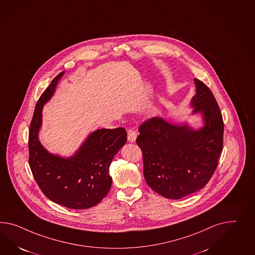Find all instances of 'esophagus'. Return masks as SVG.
Segmentation results:
<instances>
[{
  "instance_id": "1",
  "label": "esophagus",
  "mask_w": 255,
  "mask_h": 255,
  "mask_svg": "<svg viewBox=\"0 0 255 255\" xmlns=\"http://www.w3.org/2000/svg\"><path fill=\"white\" fill-rule=\"evenodd\" d=\"M137 138V133L133 128H128V139L130 142H134Z\"/></svg>"
}]
</instances>
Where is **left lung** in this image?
<instances>
[{
    "instance_id": "1",
    "label": "left lung",
    "mask_w": 255,
    "mask_h": 255,
    "mask_svg": "<svg viewBox=\"0 0 255 255\" xmlns=\"http://www.w3.org/2000/svg\"><path fill=\"white\" fill-rule=\"evenodd\" d=\"M194 82L196 94L190 105L193 114L203 116L202 128L170 124L162 118H150L138 128L136 142L142 151L145 180L167 199L178 200L203 189L222 152V114L209 88L199 79Z\"/></svg>"
}]
</instances>
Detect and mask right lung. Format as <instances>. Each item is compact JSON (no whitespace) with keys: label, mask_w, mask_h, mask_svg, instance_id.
<instances>
[{"label":"right lung","mask_w":255,"mask_h":255,"mask_svg":"<svg viewBox=\"0 0 255 255\" xmlns=\"http://www.w3.org/2000/svg\"><path fill=\"white\" fill-rule=\"evenodd\" d=\"M64 73L52 79L36 105L28 134V161L36 182L48 199L67 208L88 209L98 204L110 190L109 167L127 142V131L124 128L94 131L75 155L68 158L47 151L39 140L41 112Z\"/></svg>","instance_id":"1"}]
</instances>
